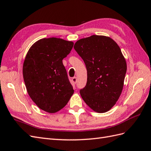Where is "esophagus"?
<instances>
[{"label":"esophagus","mask_w":151,"mask_h":151,"mask_svg":"<svg viewBox=\"0 0 151 151\" xmlns=\"http://www.w3.org/2000/svg\"><path fill=\"white\" fill-rule=\"evenodd\" d=\"M76 82H77L76 77H73V78H72V82H73V83H74V84H76Z\"/></svg>","instance_id":"1"}]
</instances>
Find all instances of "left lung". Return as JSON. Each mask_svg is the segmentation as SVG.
<instances>
[{
    "label": "left lung",
    "mask_w": 151,
    "mask_h": 151,
    "mask_svg": "<svg viewBox=\"0 0 151 151\" xmlns=\"http://www.w3.org/2000/svg\"><path fill=\"white\" fill-rule=\"evenodd\" d=\"M74 48L87 71L81 96L93 111L106 112L118 101L124 87L127 64L121 48L111 37L98 35L80 39Z\"/></svg>",
    "instance_id": "8db88e82"
}]
</instances>
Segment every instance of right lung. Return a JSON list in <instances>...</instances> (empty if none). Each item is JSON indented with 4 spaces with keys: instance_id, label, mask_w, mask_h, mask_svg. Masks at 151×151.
Instances as JSON below:
<instances>
[{
    "instance_id": "right-lung-1",
    "label": "right lung",
    "mask_w": 151,
    "mask_h": 151,
    "mask_svg": "<svg viewBox=\"0 0 151 151\" xmlns=\"http://www.w3.org/2000/svg\"><path fill=\"white\" fill-rule=\"evenodd\" d=\"M73 45L60 38H43L27 53L23 64L27 91L36 105L48 113L63 109L74 93L63 63Z\"/></svg>"
}]
</instances>
